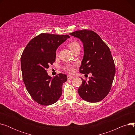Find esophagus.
<instances>
[{
	"mask_svg": "<svg viewBox=\"0 0 135 135\" xmlns=\"http://www.w3.org/2000/svg\"><path fill=\"white\" fill-rule=\"evenodd\" d=\"M67 78H68V79H69H69H72L73 78V76H72V75H68Z\"/></svg>",
	"mask_w": 135,
	"mask_h": 135,
	"instance_id": "1",
	"label": "esophagus"
}]
</instances>
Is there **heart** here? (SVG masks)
<instances>
[{
	"instance_id": "heart-1",
	"label": "heart",
	"mask_w": 135,
	"mask_h": 135,
	"mask_svg": "<svg viewBox=\"0 0 135 135\" xmlns=\"http://www.w3.org/2000/svg\"><path fill=\"white\" fill-rule=\"evenodd\" d=\"M68 46L71 50V51H73V50L77 47H80L79 44L76 41H70L68 43ZM57 52V51H56V53ZM63 69L68 73H73L74 70V67L73 65H70V64H66V65L64 66Z\"/></svg>"
}]
</instances>
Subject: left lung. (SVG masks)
Instances as JSON below:
<instances>
[{
  "instance_id": "1",
  "label": "left lung",
  "mask_w": 135,
  "mask_h": 135,
  "mask_svg": "<svg viewBox=\"0 0 135 135\" xmlns=\"http://www.w3.org/2000/svg\"><path fill=\"white\" fill-rule=\"evenodd\" d=\"M83 42L84 55L79 68L83 74H92L89 80H83L78 90L79 96L89 102H97L107 96L115 73L114 62L109 47L99 35L83 30L69 34Z\"/></svg>"
}]
</instances>
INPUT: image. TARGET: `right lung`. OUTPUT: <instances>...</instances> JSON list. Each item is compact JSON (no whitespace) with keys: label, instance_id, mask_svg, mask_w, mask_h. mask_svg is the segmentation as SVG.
<instances>
[{"label":"right lung","instance_id":"obj_1","mask_svg":"<svg viewBox=\"0 0 135 135\" xmlns=\"http://www.w3.org/2000/svg\"><path fill=\"white\" fill-rule=\"evenodd\" d=\"M68 35L41 33L27 45L21 57V67L26 89L38 103L51 105L59 100L62 85L67 80L66 74H59L54 78L46 69L56 59V51Z\"/></svg>","mask_w":135,"mask_h":135}]
</instances>
